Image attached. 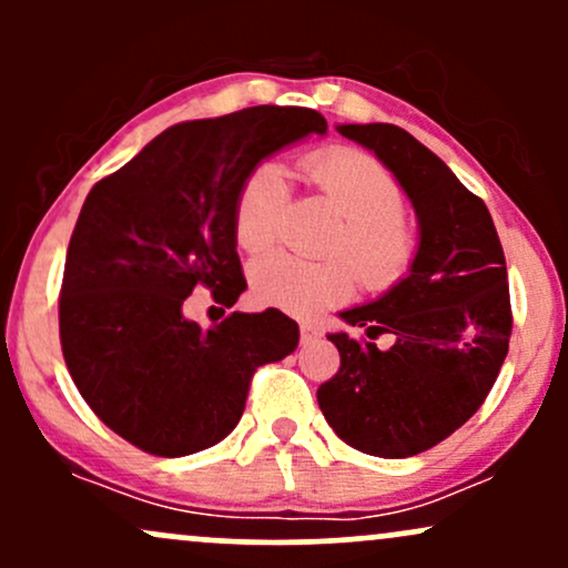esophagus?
<instances>
[{
  "instance_id": "34e87169",
  "label": "esophagus",
  "mask_w": 568,
  "mask_h": 568,
  "mask_svg": "<svg viewBox=\"0 0 568 568\" xmlns=\"http://www.w3.org/2000/svg\"><path fill=\"white\" fill-rule=\"evenodd\" d=\"M298 334H302V344H310V342H317V336H321V331H317V325L302 323V328H298Z\"/></svg>"
}]
</instances>
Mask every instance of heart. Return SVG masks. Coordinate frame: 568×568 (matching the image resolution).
Instances as JSON below:
<instances>
[{
	"instance_id": "obj_1",
	"label": "heart",
	"mask_w": 568,
	"mask_h": 568,
	"mask_svg": "<svg viewBox=\"0 0 568 568\" xmlns=\"http://www.w3.org/2000/svg\"><path fill=\"white\" fill-rule=\"evenodd\" d=\"M306 181L344 219L328 243L331 262L310 264L288 253H270L251 266L253 298L296 317H315L363 288L382 293L408 275L416 232L403 216V189L387 168L357 149H325L302 162ZM288 202V181L277 162L245 175L234 200V240L247 253L275 243Z\"/></svg>"
}]
</instances>
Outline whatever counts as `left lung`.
Listing matches in <instances>:
<instances>
[{
  "instance_id": "8db88e82",
  "label": "left lung",
  "mask_w": 568,
  "mask_h": 568,
  "mask_svg": "<svg viewBox=\"0 0 568 568\" xmlns=\"http://www.w3.org/2000/svg\"><path fill=\"white\" fill-rule=\"evenodd\" d=\"M336 130L395 175L416 211L419 247L400 283L338 315L395 344L328 334L342 366L317 403L347 446L403 459L446 440L497 382L513 331L505 253L484 200L425 143L387 122Z\"/></svg>"
}]
</instances>
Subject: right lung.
Wrapping results in <instances>:
<instances>
[{"label":"right lung","mask_w":568,"mask_h":568,"mask_svg":"<svg viewBox=\"0 0 568 568\" xmlns=\"http://www.w3.org/2000/svg\"><path fill=\"white\" fill-rule=\"evenodd\" d=\"M328 122L315 109L253 106L168 128L90 189L67 251L61 347L98 419L154 456L216 446L237 427L264 363L298 344L280 310L184 315L197 285L232 306L245 291L234 200L258 162Z\"/></svg>","instance_id":"add662e5"}]
</instances>
